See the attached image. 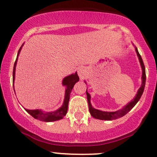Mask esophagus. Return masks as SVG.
<instances>
[{
	"label": "esophagus",
	"mask_w": 157,
	"mask_h": 157,
	"mask_svg": "<svg viewBox=\"0 0 157 157\" xmlns=\"http://www.w3.org/2000/svg\"><path fill=\"white\" fill-rule=\"evenodd\" d=\"M77 74H78V76L80 77V80H82V79H84V77L86 76V75H87L86 68L84 67L79 68L78 70H77Z\"/></svg>",
	"instance_id": "esophagus-1"
}]
</instances>
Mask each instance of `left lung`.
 <instances>
[{
	"label": "left lung",
	"mask_w": 157,
	"mask_h": 157,
	"mask_svg": "<svg viewBox=\"0 0 157 157\" xmlns=\"http://www.w3.org/2000/svg\"><path fill=\"white\" fill-rule=\"evenodd\" d=\"M134 45V44H133ZM135 51H136V55H137L139 61H140V66L142 68V84L141 86L140 87V89H138L137 92H136V95L130 102H128L125 105H124L122 109L117 110L116 111H100L99 109H96L93 107L91 103V95L87 91L86 89V95H87V100L88 103H89V112L91 113V116L94 118L97 119V120H117V119L122 117L125 116L127 113H128L134 107L135 105L137 103L140 99L141 98L142 93L144 91V89H145V80H146V76H145V66H144L143 61L140 56V53H139L137 48L134 46ZM85 83L86 84V82L84 80Z\"/></svg>",
	"instance_id": "1"
}]
</instances>
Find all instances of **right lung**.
Segmentation results:
<instances>
[{
	"label": "right lung",
	"mask_w": 157,
	"mask_h": 157,
	"mask_svg": "<svg viewBox=\"0 0 157 157\" xmlns=\"http://www.w3.org/2000/svg\"><path fill=\"white\" fill-rule=\"evenodd\" d=\"M24 44V43L22 44L21 47L20 48L18 52H17V58H16L15 63L14 64V68H13V88H14V82H15V69H16V65H17V59H18V56L20 55V52H21L22 47ZM79 77L77 75V71L75 73L71 74V75H68V76L65 77L63 80L62 81V85L66 87V91H65V97L63 102V105L60 108H59L58 109L55 110L54 111H44L41 109H34V110H30V109H24L31 115L32 117H33L35 119L40 120L43 122H54L57 121V120H60L61 119H63L66 116V113L68 111V101H69L70 98V94L71 92V90H72L74 86L77 82H78ZM15 90V88H14Z\"/></svg>",
	"instance_id": "obj_1"
}]
</instances>
